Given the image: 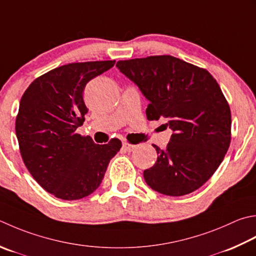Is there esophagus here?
I'll return each mask as SVG.
<instances>
[{"mask_svg": "<svg viewBox=\"0 0 256 256\" xmlns=\"http://www.w3.org/2000/svg\"><path fill=\"white\" fill-rule=\"evenodd\" d=\"M122 148H123L126 152H132L133 150L135 148V145H132V144L128 143V142H124V143L122 144Z\"/></svg>", "mask_w": 256, "mask_h": 256, "instance_id": "obj_1", "label": "esophagus"}]
</instances>
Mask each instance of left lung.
I'll return each mask as SVG.
<instances>
[{"label": "left lung", "instance_id": "left-lung-1", "mask_svg": "<svg viewBox=\"0 0 256 256\" xmlns=\"http://www.w3.org/2000/svg\"><path fill=\"white\" fill-rule=\"evenodd\" d=\"M120 72L138 85L150 104V121L165 120L173 133L152 168L143 172L150 188L164 195L194 192L212 176L231 142V111L206 70L171 55L118 61Z\"/></svg>", "mask_w": 256, "mask_h": 256}]
</instances>
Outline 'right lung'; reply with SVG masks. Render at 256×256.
Segmentation results:
<instances>
[{
	"mask_svg": "<svg viewBox=\"0 0 256 256\" xmlns=\"http://www.w3.org/2000/svg\"><path fill=\"white\" fill-rule=\"evenodd\" d=\"M114 64L96 61L56 68L34 80L20 101L15 132L23 162L55 198L73 201L92 194L122 148L118 138L100 145L75 133L88 113L85 85Z\"/></svg>",
	"mask_w": 256,
	"mask_h": 256,
	"instance_id": "obj_1",
	"label": "right lung"
}]
</instances>
